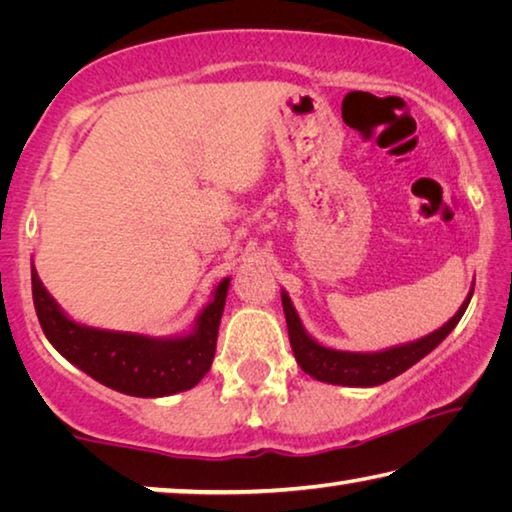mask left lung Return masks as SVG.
Returning a JSON list of instances; mask_svg holds the SVG:
<instances>
[{
	"label": "left lung",
	"instance_id": "left-lung-1",
	"mask_svg": "<svg viewBox=\"0 0 512 512\" xmlns=\"http://www.w3.org/2000/svg\"><path fill=\"white\" fill-rule=\"evenodd\" d=\"M474 293V282L470 287V293L463 300V305L458 307L456 314L447 320V323L422 336L418 341L393 345V348L377 350V352H348V350H334L327 345L311 339V334L302 325L296 307L289 298V293L282 289V307L284 316H287V329H289V341L293 357H296L298 366L307 372L309 377L325 384L334 386H352V388H370L391 381L393 377L402 375L404 370L415 366L420 359L427 357L431 350H436L443 343L449 332L458 325V320L463 318L467 305H470Z\"/></svg>",
	"mask_w": 512,
	"mask_h": 512
}]
</instances>
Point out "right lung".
<instances>
[{"label": "right lung", "instance_id": "1", "mask_svg": "<svg viewBox=\"0 0 512 512\" xmlns=\"http://www.w3.org/2000/svg\"><path fill=\"white\" fill-rule=\"evenodd\" d=\"M31 284L33 305L49 343L69 363L112 391L133 397H167L189 391L210 372L230 277L216 284L212 300L196 316L194 327L176 336L81 325L49 296L33 264Z\"/></svg>", "mask_w": 512, "mask_h": 512}]
</instances>
